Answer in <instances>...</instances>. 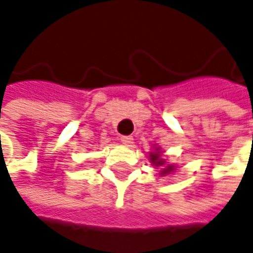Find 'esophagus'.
I'll return each mask as SVG.
<instances>
[{"label": "esophagus", "mask_w": 253, "mask_h": 253, "mask_svg": "<svg viewBox=\"0 0 253 253\" xmlns=\"http://www.w3.org/2000/svg\"><path fill=\"white\" fill-rule=\"evenodd\" d=\"M120 140L123 142L124 145H128V146H129L130 143L133 142V138H132V136H121V138H120Z\"/></svg>", "instance_id": "34e87169"}]
</instances>
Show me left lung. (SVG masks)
I'll use <instances>...</instances> for the list:
<instances>
[{"label":"left lung","instance_id":"8db88e82","mask_svg":"<svg viewBox=\"0 0 253 253\" xmlns=\"http://www.w3.org/2000/svg\"><path fill=\"white\" fill-rule=\"evenodd\" d=\"M150 162L153 163L156 167H164V164H166V160L162 159V156H160V152L150 153ZM172 170H174V169H172V166L169 164L167 167L162 169V175H164V174H169V172H171Z\"/></svg>","mask_w":253,"mask_h":253}]
</instances>
